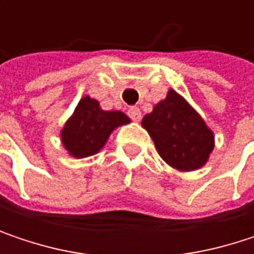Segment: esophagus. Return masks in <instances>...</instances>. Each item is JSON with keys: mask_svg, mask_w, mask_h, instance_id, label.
<instances>
[{"mask_svg": "<svg viewBox=\"0 0 254 254\" xmlns=\"http://www.w3.org/2000/svg\"><path fill=\"white\" fill-rule=\"evenodd\" d=\"M127 116H129L132 121L138 122V121L141 119V110H139L138 107H129V110H127Z\"/></svg>", "mask_w": 254, "mask_h": 254, "instance_id": "esophagus-1", "label": "esophagus"}]
</instances>
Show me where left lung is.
<instances>
[{
	"instance_id": "1",
	"label": "left lung",
	"mask_w": 254,
	"mask_h": 254,
	"mask_svg": "<svg viewBox=\"0 0 254 254\" xmlns=\"http://www.w3.org/2000/svg\"><path fill=\"white\" fill-rule=\"evenodd\" d=\"M141 125L153 138L160 157L181 172L204 166L215 147L213 130L174 89L144 116Z\"/></svg>"
}]
</instances>
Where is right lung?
<instances>
[{"label":"right lung","instance_id":"obj_1","mask_svg":"<svg viewBox=\"0 0 254 254\" xmlns=\"http://www.w3.org/2000/svg\"><path fill=\"white\" fill-rule=\"evenodd\" d=\"M129 122L130 119L124 112H106L95 98L85 95L62 129V144L72 157H89L106 145L110 133L116 127Z\"/></svg>","mask_w":254,"mask_h":254}]
</instances>
